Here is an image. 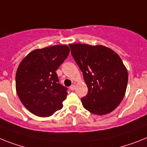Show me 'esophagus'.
<instances>
[{"mask_svg":"<svg viewBox=\"0 0 147 147\" xmlns=\"http://www.w3.org/2000/svg\"><path fill=\"white\" fill-rule=\"evenodd\" d=\"M69 89L70 90H75V89H76V86H75V85H71V86H70V87H69Z\"/></svg>","mask_w":147,"mask_h":147,"instance_id":"esophagus-1","label":"esophagus"}]
</instances>
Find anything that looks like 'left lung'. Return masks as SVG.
<instances>
[{"mask_svg":"<svg viewBox=\"0 0 147 147\" xmlns=\"http://www.w3.org/2000/svg\"><path fill=\"white\" fill-rule=\"evenodd\" d=\"M71 55L88 87L81 98L84 108L105 115L117 108L125 94L128 71L119 55L104 45L69 44Z\"/></svg>","mask_w":147,"mask_h":147,"instance_id":"8db88e82","label":"left lung"}]
</instances>
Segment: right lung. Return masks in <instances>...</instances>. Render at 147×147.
Instances as JSON below:
<instances>
[{
  "mask_svg": "<svg viewBox=\"0 0 147 147\" xmlns=\"http://www.w3.org/2000/svg\"><path fill=\"white\" fill-rule=\"evenodd\" d=\"M69 54V46L57 45L32 51L21 61L16 89L22 104L34 115L47 117L63 108L67 89L59 84L56 70Z\"/></svg>",
  "mask_w": 147,
  "mask_h": 147,
  "instance_id": "add662e5",
  "label": "right lung"
}]
</instances>
